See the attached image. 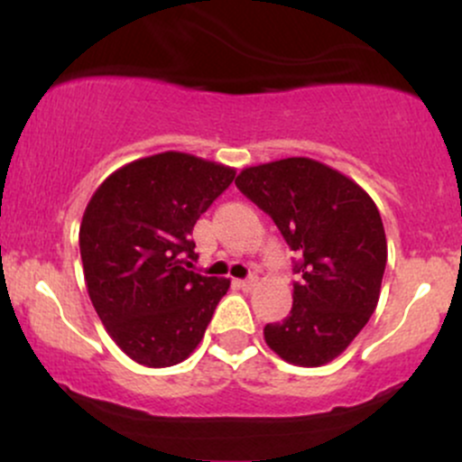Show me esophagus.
I'll return each instance as SVG.
<instances>
[{
	"label": "esophagus",
	"instance_id": "1",
	"mask_svg": "<svg viewBox=\"0 0 462 462\" xmlns=\"http://www.w3.org/2000/svg\"><path fill=\"white\" fill-rule=\"evenodd\" d=\"M256 284H258L256 275H252V278H247V280H238V286H241L243 291H252Z\"/></svg>",
	"mask_w": 462,
	"mask_h": 462
}]
</instances>
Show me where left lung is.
<instances>
[{"instance_id":"1","label":"left lung","mask_w":462,"mask_h":462,"mask_svg":"<svg viewBox=\"0 0 462 462\" xmlns=\"http://www.w3.org/2000/svg\"><path fill=\"white\" fill-rule=\"evenodd\" d=\"M235 182L301 256L293 309L264 326V341L286 363L321 367L346 352L378 306L386 267L378 206L352 178L304 156L245 167Z\"/></svg>"}]
</instances>
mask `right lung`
I'll return each mask as SVG.
<instances>
[{"mask_svg": "<svg viewBox=\"0 0 462 462\" xmlns=\"http://www.w3.org/2000/svg\"><path fill=\"white\" fill-rule=\"evenodd\" d=\"M236 171L184 152L124 164L79 224L84 282L110 338L145 367L182 363L204 338L230 280L190 272L195 221Z\"/></svg>", "mask_w": 462, "mask_h": 462, "instance_id": "add662e5", "label": "right lung"}]
</instances>
